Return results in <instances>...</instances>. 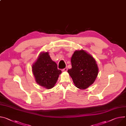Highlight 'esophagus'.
Wrapping results in <instances>:
<instances>
[{
  "label": "esophagus",
  "instance_id": "esophagus-1",
  "mask_svg": "<svg viewBox=\"0 0 126 126\" xmlns=\"http://www.w3.org/2000/svg\"><path fill=\"white\" fill-rule=\"evenodd\" d=\"M67 70H68L67 68V67H66V68H64L63 69H62V71H65V72H66V71H67Z\"/></svg>",
  "mask_w": 126,
  "mask_h": 126
}]
</instances>
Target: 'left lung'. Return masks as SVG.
Listing matches in <instances>:
<instances>
[{
	"label": "left lung",
	"instance_id": "left-lung-1",
	"mask_svg": "<svg viewBox=\"0 0 126 126\" xmlns=\"http://www.w3.org/2000/svg\"><path fill=\"white\" fill-rule=\"evenodd\" d=\"M72 68L68 70L75 86L85 89L95 81L98 68L94 57L83 50H76L71 59Z\"/></svg>",
	"mask_w": 126,
	"mask_h": 126
}]
</instances>
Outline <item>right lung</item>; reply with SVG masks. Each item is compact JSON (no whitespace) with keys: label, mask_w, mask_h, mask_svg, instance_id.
Masks as SVG:
<instances>
[{"label":"right lung","mask_w":126,"mask_h":126,"mask_svg":"<svg viewBox=\"0 0 126 126\" xmlns=\"http://www.w3.org/2000/svg\"><path fill=\"white\" fill-rule=\"evenodd\" d=\"M32 72L36 82L47 89L53 88L62 71L58 69L57 64L53 61L48 52H42L32 65Z\"/></svg>","instance_id":"obj_1"}]
</instances>
